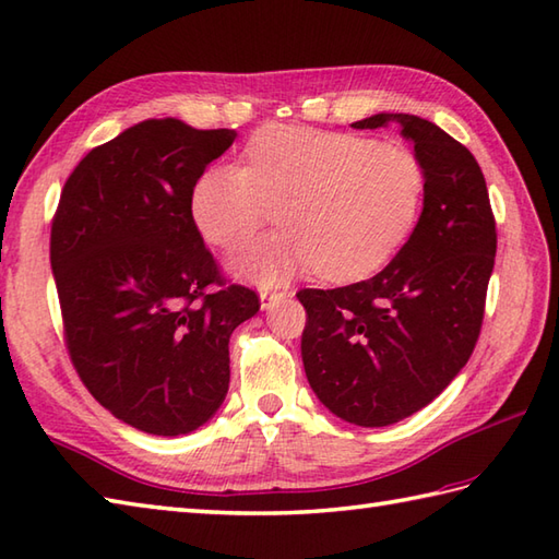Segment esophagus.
Segmentation results:
<instances>
[{
	"label": "esophagus",
	"instance_id": "esophagus-1",
	"mask_svg": "<svg viewBox=\"0 0 559 559\" xmlns=\"http://www.w3.org/2000/svg\"><path fill=\"white\" fill-rule=\"evenodd\" d=\"M290 298L288 290H261L259 293V302H261V310H271L273 305Z\"/></svg>",
	"mask_w": 559,
	"mask_h": 559
}]
</instances>
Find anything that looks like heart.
Returning <instances> with one entry per match:
<instances>
[{"label": "heart", "mask_w": 559, "mask_h": 559, "mask_svg": "<svg viewBox=\"0 0 559 559\" xmlns=\"http://www.w3.org/2000/svg\"><path fill=\"white\" fill-rule=\"evenodd\" d=\"M425 168L394 141L264 127L245 148V168L216 165L199 177L192 221L218 249H235L286 213L288 233L230 259L235 276L276 286L305 271L358 281L408 240L425 201Z\"/></svg>", "instance_id": "b5f03b06"}]
</instances>
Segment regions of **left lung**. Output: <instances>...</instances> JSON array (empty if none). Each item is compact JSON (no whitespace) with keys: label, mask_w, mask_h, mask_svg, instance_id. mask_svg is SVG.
Returning <instances> with one entry per match:
<instances>
[{"label":"left lung","mask_w":559,"mask_h":559,"mask_svg":"<svg viewBox=\"0 0 559 559\" xmlns=\"http://www.w3.org/2000/svg\"><path fill=\"white\" fill-rule=\"evenodd\" d=\"M399 124L425 168V201L408 242L377 276L298 293L307 312L305 374L341 420L394 425L451 384L480 336L497 233L473 153L444 129L379 112L355 129Z\"/></svg>","instance_id":"8db88e82"}]
</instances>
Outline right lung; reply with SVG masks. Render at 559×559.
<instances>
[{
    "instance_id": "add662e5",
    "label": "right lung",
    "mask_w": 559,
    "mask_h": 559,
    "mask_svg": "<svg viewBox=\"0 0 559 559\" xmlns=\"http://www.w3.org/2000/svg\"><path fill=\"white\" fill-rule=\"evenodd\" d=\"M235 136L144 120L93 148L59 197L50 264L71 362L141 432L187 435L216 415L230 334L259 312L254 290L225 286L192 221L197 180Z\"/></svg>"
}]
</instances>
